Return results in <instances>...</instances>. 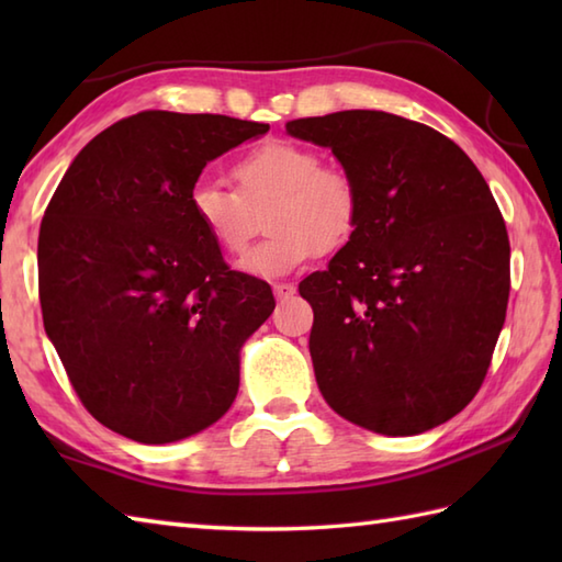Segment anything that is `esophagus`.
I'll use <instances>...</instances> for the list:
<instances>
[{
  "label": "esophagus",
  "instance_id": "obj_1",
  "mask_svg": "<svg viewBox=\"0 0 562 562\" xmlns=\"http://www.w3.org/2000/svg\"><path fill=\"white\" fill-rule=\"evenodd\" d=\"M272 292L282 302V300H288V296H292L296 292V284L294 282H278V284H272Z\"/></svg>",
  "mask_w": 562,
  "mask_h": 562
}]
</instances>
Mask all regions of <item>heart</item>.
Segmentation results:
<instances>
[{
    "mask_svg": "<svg viewBox=\"0 0 562 562\" xmlns=\"http://www.w3.org/2000/svg\"><path fill=\"white\" fill-rule=\"evenodd\" d=\"M234 186L195 183L190 212L226 256H244L258 232V214L270 236L241 262L256 278H280L316 254H330L360 224V188L350 171L324 166L312 147L268 139L232 166Z\"/></svg>",
    "mask_w": 562,
    "mask_h": 562,
    "instance_id": "1",
    "label": "heart"
}]
</instances>
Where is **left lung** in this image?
<instances>
[{
    "mask_svg": "<svg viewBox=\"0 0 562 562\" xmlns=\"http://www.w3.org/2000/svg\"><path fill=\"white\" fill-rule=\"evenodd\" d=\"M360 188L352 238L300 282L314 372L345 420L420 435L479 393L509 300V236L485 178L437 130L384 111L290 121Z\"/></svg>",
    "mask_w": 562,
    "mask_h": 562,
    "instance_id": "1",
    "label": "left lung"
}]
</instances>
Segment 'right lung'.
<instances>
[{
    "label": "right lung",
    "instance_id": "right-lung-1",
    "mask_svg": "<svg viewBox=\"0 0 562 562\" xmlns=\"http://www.w3.org/2000/svg\"><path fill=\"white\" fill-rule=\"evenodd\" d=\"M270 125L142 111L83 147L47 202L38 294L71 389L101 425L142 445L200 432L229 411L238 350L270 284L226 266L190 212L207 161Z\"/></svg>",
    "mask_w": 562,
    "mask_h": 562
}]
</instances>
